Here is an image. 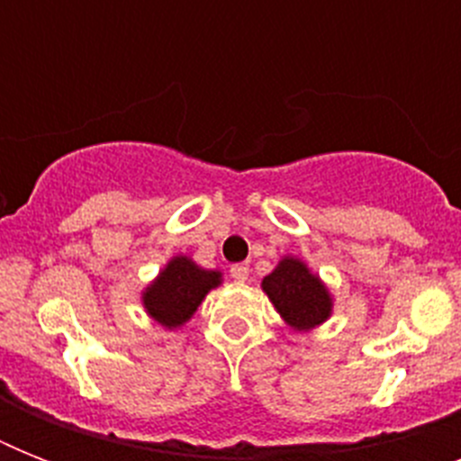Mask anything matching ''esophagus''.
<instances>
[{"instance_id": "esophagus-1", "label": "esophagus", "mask_w": 461, "mask_h": 461, "mask_svg": "<svg viewBox=\"0 0 461 461\" xmlns=\"http://www.w3.org/2000/svg\"><path fill=\"white\" fill-rule=\"evenodd\" d=\"M230 273H231V277H234V280H237V282H246V280H249V266H246V263H237V266H231Z\"/></svg>"}]
</instances>
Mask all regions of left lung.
Masks as SVG:
<instances>
[{
    "label": "left lung",
    "instance_id": "8db88e82",
    "mask_svg": "<svg viewBox=\"0 0 461 461\" xmlns=\"http://www.w3.org/2000/svg\"><path fill=\"white\" fill-rule=\"evenodd\" d=\"M260 287L273 302L282 321L296 332L318 328L332 315V294L325 282L296 256H282L273 273L266 275Z\"/></svg>",
    "mask_w": 461,
    "mask_h": 461
}]
</instances>
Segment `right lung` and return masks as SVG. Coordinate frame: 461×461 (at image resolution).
I'll return each instance as SVG.
<instances>
[{
  "label": "right lung",
  "instance_id": "add662e5",
  "mask_svg": "<svg viewBox=\"0 0 461 461\" xmlns=\"http://www.w3.org/2000/svg\"><path fill=\"white\" fill-rule=\"evenodd\" d=\"M222 285L220 270H205L188 256L169 258L159 275L140 294L146 313L165 330H176L191 321L210 289Z\"/></svg>",
  "mask_w": 461,
  "mask_h": 461
}]
</instances>
